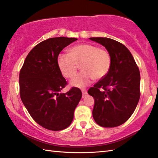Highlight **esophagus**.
Segmentation results:
<instances>
[{
    "mask_svg": "<svg viewBox=\"0 0 158 158\" xmlns=\"http://www.w3.org/2000/svg\"><path fill=\"white\" fill-rule=\"evenodd\" d=\"M81 92H82V94H83V97H84L87 95V90H85V89H83V90H81Z\"/></svg>",
    "mask_w": 158,
    "mask_h": 158,
    "instance_id": "esophagus-1",
    "label": "esophagus"
}]
</instances>
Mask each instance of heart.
Here are the masks:
<instances>
[{"label":"heart","mask_w":158,"mask_h":158,"mask_svg":"<svg viewBox=\"0 0 158 158\" xmlns=\"http://www.w3.org/2000/svg\"><path fill=\"white\" fill-rule=\"evenodd\" d=\"M57 64L63 75L68 79L75 75L80 65L81 72L71 80L70 85L82 88L90 85L93 79H102L106 75L111 66V56L104 48L81 44L70 48L69 54H60Z\"/></svg>","instance_id":"b5f03b06"}]
</instances>
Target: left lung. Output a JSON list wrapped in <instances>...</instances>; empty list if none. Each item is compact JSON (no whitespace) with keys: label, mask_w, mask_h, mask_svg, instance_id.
I'll use <instances>...</instances> for the list:
<instances>
[{"label":"left lung","mask_w":158,"mask_h":158,"mask_svg":"<svg viewBox=\"0 0 158 158\" xmlns=\"http://www.w3.org/2000/svg\"><path fill=\"white\" fill-rule=\"evenodd\" d=\"M111 56L110 70L88 93L94 99L93 116L102 127H116L130 118L140 97V73L131 52L115 40L93 37Z\"/></svg>","instance_id":"left-lung-1"}]
</instances>
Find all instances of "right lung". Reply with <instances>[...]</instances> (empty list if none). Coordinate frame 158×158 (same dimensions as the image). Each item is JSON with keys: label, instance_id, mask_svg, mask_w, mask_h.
Masks as SVG:
<instances>
[{"label": "right lung", "instance_id": "obj_1", "mask_svg": "<svg viewBox=\"0 0 158 158\" xmlns=\"http://www.w3.org/2000/svg\"><path fill=\"white\" fill-rule=\"evenodd\" d=\"M76 38L56 37L39 43L25 59L19 74L20 97L37 124L50 131H61L73 122L81 91L73 87L60 93L67 81L60 71L57 58Z\"/></svg>", "mask_w": 158, "mask_h": 158}]
</instances>
